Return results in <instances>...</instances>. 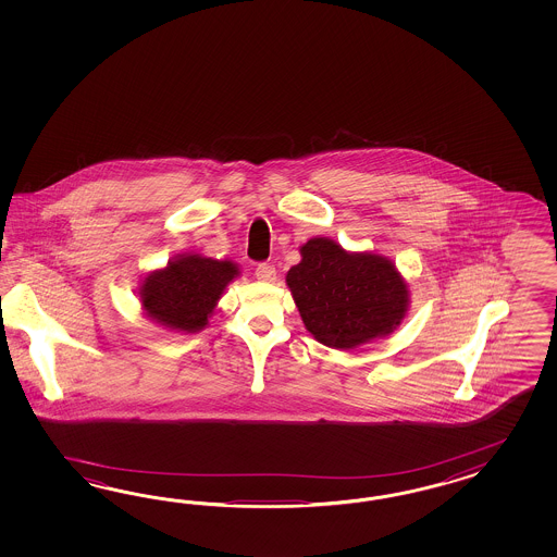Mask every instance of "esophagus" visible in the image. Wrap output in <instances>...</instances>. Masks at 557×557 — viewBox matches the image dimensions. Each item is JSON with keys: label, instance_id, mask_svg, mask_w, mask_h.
I'll list each match as a JSON object with an SVG mask.
<instances>
[{"label": "esophagus", "instance_id": "obj_1", "mask_svg": "<svg viewBox=\"0 0 557 557\" xmlns=\"http://www.w3.org/2000/svg\"><path fill=\"white\" fill-rule=\"evenodd\" d=\"M255 277L261 280V282H273L275 280V268L270 263H259L255 268Z\"/></svg>", "mask_w": 557, "mask_h": 557}]
</instances>
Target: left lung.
Instances as JSON below:
<instances>
[{
  "label": "left lung",
  "mask_w": 557,
  "mask_h": 557,
  "mask_svg": "<svg viewBox=\"0 0 557 557\" xmlns=\"http://www.w3.org/2000/svg\"><path fill=\"white\" fill-rule=\"evenodd\" d=\"M287 286L306 329L322 345L354 349L392 333L408 308L403 275L386 257L347 253L331 238H310Z\"/></svg>",
  "instance_id": "left-lung-1"
}]
</instances>
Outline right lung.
Instances as JSON below:
<instances>
[{
  "label": "right lung",
  "instance_id": "obj_1",
  "mask_svg": "<svg viewBox=\"0 0 557 557\" xmlns=\"http://www.w3.org/2000/svg\"><path fill=\"white\" fill-rule=\"evenodd\" d=\"M235 275L238 270L231 261L186 255L145 277L140 302L147 314L163 326L196 333L208 324V317Z\"/></svg>",
  "mask_w": 557,
  "mask_h": 557
}]
</instances>
